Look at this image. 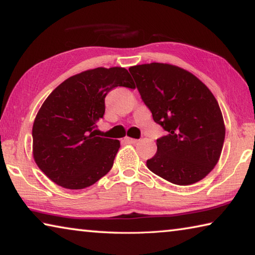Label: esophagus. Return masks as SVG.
<instances>
[{"mask_svg": "<svg viewBox=\"0 0 255 255\" xmlns=\"http://www.w3.org/2000/svg\"><path fill=\"white\" fill-rule=\"evenodd\" d=\"M125 141L128 144H136L138 139H135V138H130V137H125Z\"/></svg>", "mask_w": 255, "mask_h": 255, "instance_id": "esophagus-1", "label": "esophagus"}]
</instances>
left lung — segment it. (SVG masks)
I'll list each match as a JSON object with an SVG mask.
<instances>
[{
	"label": "left lung",
	"instance_id": "obj_1",
	"mask_svg": "<svg viewBox=\"0 0 255 255\" xmlns=\"http://www.w3.org/2000/svg\"><path fill=\"white\" fill-rule=\"evenodd\" d=\"M129 72L154 122L167 131L156 140L148 169L178 185L204 179L219 161L226 131L214 94L192 73L171 64H141Z\"/></svg>",
	"mask_w": 255,
	"mask_h": 255
}]
</instances>
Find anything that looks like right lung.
Masks as SVG:
<instances>
[{
    "label": "right lung",
    "instance_id": "1",
    "mask_svg": "<svg viewBox=\"0 0 255 255\" xmlns=\"http://www.w3.org/2000/svg\"><path fill=\"white\" fill-rule=\"evenodd\" d=\"M117 86L136 88L126 68H93L68 77L42 103L32 126V156L56 184L84 189L111 170L120 141L98 137L93 128Z\"/></svg>",
    "mask_w": 255,
    "mask_h": 255
}]
</instances>
